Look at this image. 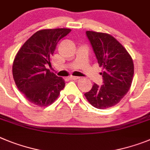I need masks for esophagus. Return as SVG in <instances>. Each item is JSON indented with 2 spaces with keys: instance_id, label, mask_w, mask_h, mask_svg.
Returning <instances> with one entry per match:
<instances>
[{
  "instance_id": "esophagus-1",
  "label": "esophagus",
  "mask_w": 150,
  "mask_h": 150,
  "mask_svg": "<svg viewBox=\"0 0 150 150\" xmlns=\"http://www.w3.org/2000/svg\"><path fill=\"white\" fill-rule=\"evenodd\" d=\"M80 79V77H76V76H72V75H71V76H70L69 77V79L70 80H79V79Z\"/></svg>"
}]
</instances>
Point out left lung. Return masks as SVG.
Returning a JSON list of instances; mask_svg holds the SVG:
<instances>
[{
    "label": "left lung",
    "mask_w": 150,
    "mask_h": 150,
    "mask_svg": "<svg viewBox=\"0 0 150 150\" xmlns=\"http://www.w3.org/2000/svg\"><path fill=\"white\" fill-rule=\"evenodd\" d=\"M100 66L103 84H93L84 93L88 102L95 108L107 109L120 102L131 88L134 76V62L130 54L116 39L106 33L87 31Z\"/></svg>",
    "instance_id": "left-lung-1"
}]
</instances>
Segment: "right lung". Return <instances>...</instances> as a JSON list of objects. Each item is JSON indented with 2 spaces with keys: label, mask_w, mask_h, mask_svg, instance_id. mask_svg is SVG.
Listing matches in <instances>:
<instances>
[{
  "label": "right lung",
  "mask_w": 150,
  "mask_h": 150,
  "mask_svg": "<svg viewBox=\"0 0 150 150\" xmlns=\"http://www.w3.org/2000/svg\"><path fill=\"white\" fill-rule=\"evenodd\" d=\"M70 32L69 28L40 30L18 51L13 64V76L18 89L32 103L49 106L64 88V79L46 67L51 66L50 58L57 43Z\"/></svg>",
  "instance_id": "obj_1"
}]
</instances>
